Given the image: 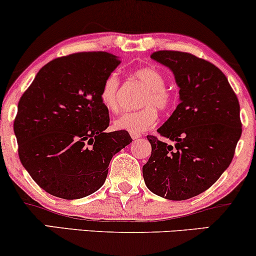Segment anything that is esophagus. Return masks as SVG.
Returning a JSON list of instances; mask_svg holds the SVG:
<instances>
[{
  "label": "esophagus",
  "mask_w": 256,
  "mask_h": 256,
  "mask_svg": "<svg viewBox=\"0 0 256 256\" xmlns=\"http://www.w3.org/2000/svg\"><path fill=\"white\" fill-rule=\"evenodd\" d=\"M131 137H132V140H137L138 138H140V134H131Z\"/></svg>",
  "instance_id": "34e87169"
}]
</instances>
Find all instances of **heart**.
Masks as SVG:
<instances>
[{"instance_id":"heart-1","label":"heart","mask_w":256,"mask_h":256,"mask_svg":"<svg viewBox=\"0 0 256 256\" xmlns=\"http://www.w3.org/2000/svg\"><path fill=\"white\" fill-rule=\"evenodd\" d=\"M134 76L146 87L143 96L140 98V106L143 108L134 112H126L118 116L113 126L116 130L140 134L154 128L158 122V110H166L174 102V95L166 88V76L156 68H140L134 72ZM101 102L110 112L116 113L119 110V78L116 72L110 74L102 83L100 90Z\"/></svg>"}]
</instances>
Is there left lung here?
<instances>
[{
    "instance_id": "1",
    "label": "left lung",
    "mask_w": 256,
    "mask_h": 256,
    "mask_svg": "<svg viewBox=\"0 0 256 256\" xmlns=\"http://www.w3.org/2000/svg\"><path fill=\"white\" fill-rule=\"evenodd\" d=\"M180 88V104L158 128L166 140L148 136L152 156L143 178L152 193L186 200L210 188L229 167L242 134L240 104L223 72L187 52L158 51Z\"/></svg>"
}]
</instances>
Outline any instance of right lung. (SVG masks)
<instances>
[{
  "label": "right lung",
  "mask_w": 256,
  "mask_h": 256,
  "mask_svg": "<svg viewBox=\"0 0 256 256\" xmlns=\"http://www.w3.org/2000/svg\"><path fill=\"white\" fill-rule=\"evenodd\" d=\"M119 64L102 51L56 58L21 96L14 120L20 161L51 196L72 200L96 192L110 160L132 142L128 131H104L110 116L100 90Z\"/></svg>",
  "instance_id": "obj_1"
}]
</instances>
